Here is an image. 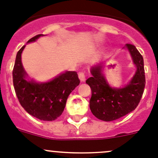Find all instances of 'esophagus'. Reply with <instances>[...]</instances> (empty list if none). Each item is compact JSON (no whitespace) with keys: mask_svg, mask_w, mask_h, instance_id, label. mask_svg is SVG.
<instances>
[{"mask_svg":"<svg viewBox=\"0 0 158 158\" xmlns=\"http://www.w3.org/2000/svg\"><path fill=\"white\" fill-rule=\"evenodd\" d=\"M79 79L81 80V82H84V81L86 80V76H85V73L82 72H79Z\"/></svg>","mask_w":158,"mask_h":158,"instance_id":"1","label":"esophagus"}]
</instances>
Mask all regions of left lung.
<instances>
[{"instance_id": "left-lung-1", "label": "left lung", "mask_w": 158, "mask_h": 158, "mask_svg": "<svg viewBox=\"0 0 158 158\" xmlns=\"http://www.w3.org/2000/svg\"><path fill=\"white\" fill-rule=\"evenodd\" d=\"M130 52L137 70L127 86L121 89L109 86L102 74V64L91 69L92 77L86 82L90 86L91 98L89 107L91 112L98 119L110 122L123 117L136 108L145 88V71L143 58L132 44L126 46Z\"/></svg>"}]
</instances>
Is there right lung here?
<instances>
[{
	"instance_id": "add662e5",
	"label": "right lung",
	"mask_w": 158,
	"mask_h": 158,
	"mask_svg": "<svg viewBox=\"0 0 158 158\" xmlns=\"http://www.w3.org/2000/svg\"><path fill=\"white\" fill-rule=\"evenodd\" d=\"M43 34L31 38L28 43ZM26 46V45H25ZM23 46L17 53L12 71L15 91L22 107L33 117L43 121H54L61 116L69 94L79 86L80 80L76 72H65L45 83L26 80V72L21 61Z\"/></svg>"
}]
</instances>
